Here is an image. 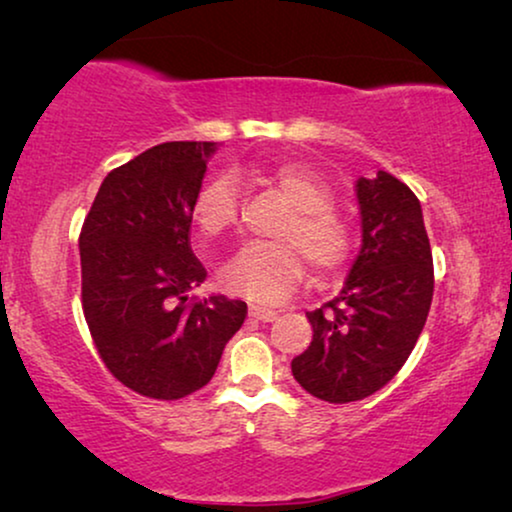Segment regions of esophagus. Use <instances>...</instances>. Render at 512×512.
<instances>
[{
	"instance_id": "obj_1",
	"label": "esophagus",
	"mask_w": 512,
	"mask_h": 512,
	"mask_svg": "<svg viewBox=\"0 0 512 512\" xmlns=\"http://www.w3.org/2000/svg\"><path fill=\"white\" fill-rule=\"evenodd\" d=\"M249 314L258 321H275L279 317L277 310H270V307H261V305H251Z\"/></svg>"
}]
</instances>
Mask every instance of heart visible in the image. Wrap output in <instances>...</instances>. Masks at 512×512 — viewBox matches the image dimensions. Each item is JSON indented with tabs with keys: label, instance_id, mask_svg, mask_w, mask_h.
I'll use <instances>...</instances> for the list:
<instances>
[{
	"label": "heart",
	"instance_id": "heart-1",
	"mask_svg": "<svg viewBox=\"0 0 512 512\" xmlns=\"http://www.w3.org/2000/svg\"><path fill=\"white\" fill-rule=\"evenodd\" d=\"M268 179L291 202L293 216L277 242H247L221 268L223 289L256 303H279L305 277L307 261L317 275H331L352 254V228L333 209V191L319 174L296 163L272 167ZM193 221L202 237L230 233L240 221V191L230 174H219L193 200Z\"/></svg>",
	"mask_w": 512,
	"mask_h": 512
}]
</instances>
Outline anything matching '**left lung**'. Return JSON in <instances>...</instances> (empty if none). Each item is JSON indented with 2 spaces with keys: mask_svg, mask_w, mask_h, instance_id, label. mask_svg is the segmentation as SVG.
<instances>
[{
  "mask_svg": "<svg viewBox=\"0 0 512 512\" xmlns=\"http://www.w3.org/2000/svg\"><path fill=\"white\" fill-rule=\"evenodd\" d=\"M361 251L342 291L307 312L312 342L291 361L307 394L361 401L382 389L417 345L433 298V256L422 205L389 172L356 181Z\"/></svg>",
  "mask_w": 512,
  "mask_h": 512,
  "instance_id": "left-lung-1",
  "label": "left lung"
}]
</instances>
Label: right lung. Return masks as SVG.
Here are the masks:
<instances>
[{
  "mask_svg": "<svg viewBox=\"0 0 512 512\" xmlns=\"http://www.w3.org/2000/svg\"><path fill=\"white\" fill-rule=\"evenodd\" d=\"M214 151V142H165L111 170L79 235L83 314L100 359L158 401L205 387L247 317L242 300H188L207 277L191 221Z\"/></svg>",
  "mask_w": 512,
  "mask_h": 512,
  "instance_id": "obj_1",
  "label": "right lung"
}]
</instances>
